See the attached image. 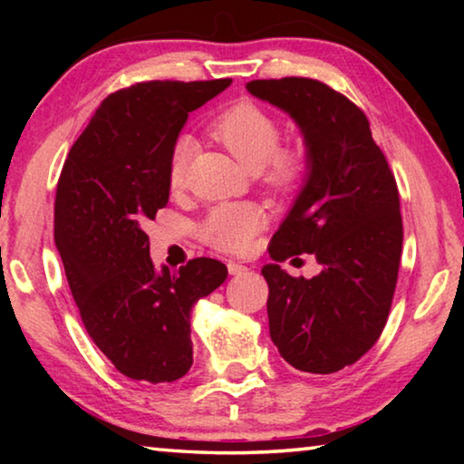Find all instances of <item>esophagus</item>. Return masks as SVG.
Instances as JSON below:
<instances>
[{
	"instance_id": "esophagus-1",
	"label": "esophagus",
	"mask_w": 464,
	"mask_h": 464,
	"mask_svg": "<svg viewBox=\"0 0 464 464\" xmlns=\"http://www.w3.org/2000/svg\"><path fill=\"white\" fill-rule=\"evenodd\" d=\"M227 270H229L231 276H239V274L247 272V266H243L239 262H229V264H227Z\"/></svg>"
}]
</instances>
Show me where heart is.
I'll return each mask as SVG.
<instances>
[{
  "mask_svg": "<svg viewBox=\"0 0 464 464\" xmlns=\"http://www.w3.org/2000/svg\"><path fill=\"white\" fill-rule=\"evenodd\" d=\"M210 135L229 149L231 155L249 171H260L272 190L288 192L301 182L304 155L298 147H282V129L274 116L256 102H235L210 122ZM194 143L179 137L169 151L168 179L178 190L186 182L188 161ZM264 215L256 204L225 202L210 208L200 223V237L218 251H246L262 229Z\"/></svg>",
  "mask_w": 464,
  "mask_h": 464,
  "instance_id": "obj_1",
  "label": "heart"
}]
</instances>
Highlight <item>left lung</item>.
I'll return each instance as SVG.
<instances>
[{"label": "left lung", "mask_w": 464, "mask_h": 464, "mask_svg": "<svg viewBox=\"0 0 464 464\" xmlns=\"http://www.w3.org/2000/svg\"><path fill=\"white\" fill-rule=\"evenodd\" d=\"M247 92L285 110L307 147L304 186L270 257L311 254L324 266L313 278L264 266L270 337L296 371L332 374L362 358L387 324L403 247L395 176L362 110L329 85L282 77Z\"/></svg>", "instance_id": "8db88e82"}]
</instances>
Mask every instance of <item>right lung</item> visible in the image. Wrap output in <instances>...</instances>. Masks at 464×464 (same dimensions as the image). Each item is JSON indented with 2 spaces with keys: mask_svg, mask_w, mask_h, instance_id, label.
<instances>
[{
  "mask_svg": "<svg viewBox=\"0 0 464 464\" xmlns=\"http://www.w3.org/2000/svg\"><path fill=\"white\" fill-rule=\"evenodd\" d=\"M231 80L143 82L102 102L63 166L54 243L85 329L132 381L174 382L192 366L190 313L227 266L194 257L161 272L145 225L169 200L168 161L188 112Z\"/></svg>",
  "mask_w": 464,
  "mask_h": 464,
  "instance_id": "add662e5",
  "label": "right lung"
}]
</instances>
